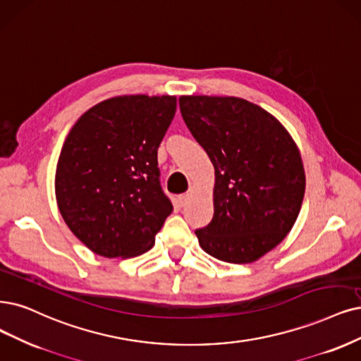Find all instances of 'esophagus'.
<instances>
[{
	"label": "esophagus",
	"instance_id": "34e87169",
	"mask_svg": "<svg viewBox=\"0 0 361 361\" xmlns=\"http://www.w3.org/2000/svg\"><path fill=\"white\" fill-rule=\"evenodd\" d=\"M189 197H190V193H183V195H180V196H178V204H180V207H184L185 204H188Z\"/></svg>",
	"mask_w": 361,
	"mask_h": 361
}]
</instances>
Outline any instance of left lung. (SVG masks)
I'll list each match as a JSON object with an SVG mask.
<instances>
[{
	"mask_svg": "<svg viewBox=\"0 0 361 361\" xmlns=\"http://www.w3.org/2000/svg\"><path fill=\"white\" fill-rule=\"evenodd\" d=\"M180 111L216 169L214 216L199 245L228 263H251L291 231L305 195L298 145L259 105L235 97H181Z\"/></svg>",
	"mask_w": 361,
	"mask_h": 361,
	"instance_id": "1",
	"label": "left lung"
}]
</instances>
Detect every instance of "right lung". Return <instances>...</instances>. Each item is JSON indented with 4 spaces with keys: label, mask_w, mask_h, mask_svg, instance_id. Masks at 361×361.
<instances>
[{
    "label": "right lung",
    "mask_w": 361,
    "mask_h": 361,
    "mask_svg": "<svg viewBox=\"0 0 361 361\" xmlns=\"http://www.w3.org/2000/svg\"><path fill=\"white\" fill-rule=\"evenodd\" d=\"M176 110V97H116L70 130L56 166V201L70 231L95 255L125 259L153 247L173 209L160 185L157 149Z\"/></svg>",
    "instance_id": "right-lung-1"
}]
</instances>
